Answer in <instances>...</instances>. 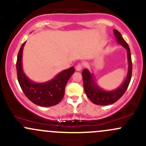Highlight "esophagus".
I'll return each instance as SVG.
<instances>
[{
    "label": "esophagus",
    "instance_id": "esophagus-1",
    "mask_svg": "<svg viewBox=\"0 0 146 146\" xmlns=\"http://www.w3.org/2000/svg\"><path fill=\"white\" fill-rule=\"evenodd\" d=\"M82 65L81 64H78L76 65V70H77V71H80V70H82Z\"/></svg>",
    "mask_w": 146,
    "mask_h": 146
}]
</instances>
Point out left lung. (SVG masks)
<instances>
[{
  "mask_svg": "<svg viewBox=\"0 0 146 146\" xmlns=\"http://www.w3.org/2000/svg\"><path fill=\"white\" fill-rule=\"evenodd\" d=\"M114 34L119 44L127 50V58L129 68L126 79L123 83L117 89L111 91H106L102 89L94 80L93 75L88 69H84L82 72L83 79V86L87 97L92 103L98 105H108L119 100L127 90L130 83L132 74V61L130 48L126 41L122 37L120 32L117 29H114Z\"/></svg>",
  "mask_w": 146,
  "mask_h": 146,
  "instance_id": "8db88e82",
  "label": "left lung"
}]
</instances>
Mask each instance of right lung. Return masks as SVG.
I'll return each instance as SVG.
<instances>
[{
  "mask_svg": "<svg viewBox=\"0 0 146 146\" xmlns=\"http://www.w3.org/2000/svg\"><path fill=\"white\" fill-rule=\"evenodd\" d=\"M25 42L20 47L16 63L17 80L23 92L29 100L38 106L51 107L58 104L64 98L68 80L74 73V67L60 72L49 81L42 83L34 82L28 78L23 70V50Z\"/></svg>",
  "mask_w": 146,
  "mask_h": 146,
  "instance_id": "1",
  "label": "right lung"
}]
</instances>
